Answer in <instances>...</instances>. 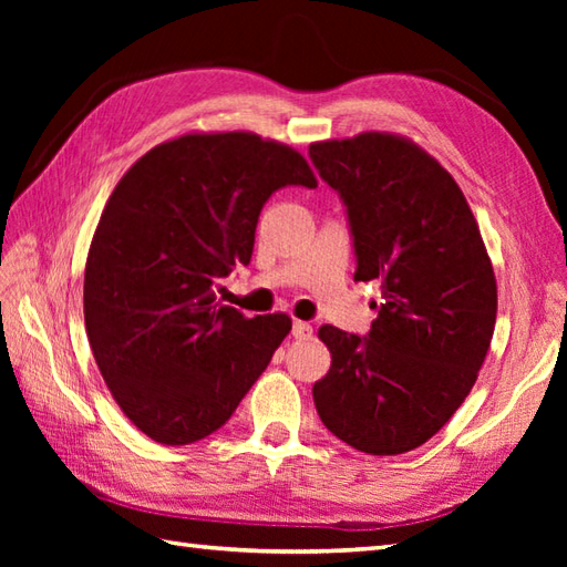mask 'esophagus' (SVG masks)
Masks as SVG:
<instances>
[{
  "instance_id": "1",
  "label": "esophagus",
  "mask_w": 567,
  "mask_h": 567,
  "mask_svg": "<svg viewBox=\"0 0 567 567\" xmlns=\"http://www.w3.org/2000/svg\"><path fill=\"white\" fill-rule=\"evenodd\" d=\"M292 336L299 341H307V339H311V336H315V329H311L307 321H295L292 323Z\"/></svg>"
}]
</instances>
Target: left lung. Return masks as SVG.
Listing matches in <instances>:
<instances>
[{
  "mask_svg": "<svg viewBox=\"0 0 567 567\" xmlns=\"http://www.w3.org/2000/svg\"><path fill=\"white\" fill-rule=\"evenodd\" d=\"M309 158L346 207L353 280L382 295L365 336L319 329L331 370L311 390L317 412L355 451H414L465 402L495 333L483 236L455 179L406 138L323 141Z\"/></svg>",
  "mask_w": 567,
  "mask_h": 567,
  "instance_id": "8db88e82",
  "label": "left lung"
}]
</instances>
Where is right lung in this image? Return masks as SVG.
Returning a JSON list of instances; mask_svg holds the SVG:
<instances>
[{"mask_svg": "<svg viewBox=\"0 0 567 567\" xmlns=\"http://www.w3.org/2000/svg\"><path fill=\"white\" fill-rule=\"evenodd\" d=\"M287 185L317 187L297 151L244 131L189 134L143 155L106 202L84 268V327L106 388L148 439L212 436L290 333L287 315L246 319L216 299Z\"/></svg>", "mask_w": 567, "mask_h": 567, "instance_id": "obj_1", "label": "right lung"}]
</instances>
